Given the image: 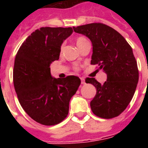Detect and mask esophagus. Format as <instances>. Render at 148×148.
<instances>
[{"label": "esophagus", "instance_id": "34e87169", "mask_svg": "<svg viewBox=\"0 0 148 148\" xmlns=\"http://www.w3.org/2000/svg\"><path fill=\"white\" fill-rule=\"evenodd\" d=\"M81 84H85V80H84V77H81Z\"/></svg>", "mask_w": 148, "mask_h": 148}]
</instances>
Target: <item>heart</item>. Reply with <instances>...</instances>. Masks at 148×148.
Returning <instances> with one entry per match:
<instances>
[{"mask_svg": "<svg viewBox=\"0 0 148 148\" xmlns=\"http://www.w3.org/2000/svg\"><path fill=\"white\" fill-rule=\"evenodd\" d=\"M88 40L86 39L85 38H84V37H78V38H76V40H75V43H76L77 47H78L79 49L81 48L82 46H83L86 42H88ZM63 49V45H61V47H60V51H62Z\"/></svg>", "mask_w": 148, "mask_h": 148, "instance_id": "1", "label": "heart"}]
</instances>
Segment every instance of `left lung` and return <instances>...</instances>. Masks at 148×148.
I'll list each match as a JSON object with an SVG mask.
<instances>
[{"label":"left lung","mask_w":148,"mask_h":148,"mask_svg":"<svg viewBox=\"0 0 148 148\" xmlns=\"http://www.w3.org/2000/svg\"><path fill=\"white\" fill-rule=\"evenodd\" d=\"M73 28L90 39L93 46L90 64L98 65L108 76L103 84L94 77L86 78V83L97 90L90 101L92 112L105 119L117 117L131 102L139 79L132 48L121 34L106 24L92 23Z\"/></svg>","instance_id":"left-lung-1"}]
</instances>
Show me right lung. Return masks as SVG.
<instances>
[{"instance_id":"obj_1","label":"right lung","mask_w":148,"mask_h":148,"mask_svg":"<svg viewBox=\"0 0 148 148\" xmlns=\"http://www.w3.org/2000/svg\"><path fill=\"white\" fill-rule=\"evenodd\" d=\"M72 27H40L28 36L15 58L13 81L24 111L43 125H55L65 119L71 98L78 89V77L53 78L50 65L59 59L63 41Z\"/></svg>"}]
</instances>
